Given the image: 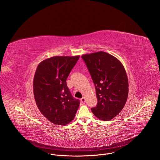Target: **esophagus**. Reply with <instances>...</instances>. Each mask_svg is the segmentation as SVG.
Segmentation results:
<instances>
[{
    "instance_id": "obj_1",
    "label": "esophagus",
    "mask_w": 160,
    "mask_h": 160,
    "mask_svg": "<svg viewBox=\"0 0 160 160\" xmlns=\"http://www.w3.org/2000/svg\"><path fill=\"white\" fill-rule=\"evenodd\" d=\"M81 102L82 103H83V104H85V98H84V97H83L82 99H81Z\"/></svg>"
}]
</instances>
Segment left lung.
Wrapping results in <instances>:
<instances>
[{
    "instance_id": "left-lung-1",
    "label": "left lung",
    "mask_w": 160,
    "mask_h": 160,
    "mask_svg": "<svg viewBox=\"0 0 160 160\" xmlns=\"http://www.w3.org/2000/svg\"><path fill=\"white\" fill-rule=\"evenodd\" d=\"M96 88L98 104L91 108L99 119L107 121L118 115L128 94L125 68L115 57L105 52L82 56Z\"/></svg>"
}]
</instances>
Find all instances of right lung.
<instances>
[{
    "mask_svg": "<svg viewBox=\"0 0 160 160\" xmlns=\"http://www.w3.org/2000/svg\"><path fill=\"white\" fill-rule=\"evenodd\" d=\"M80 56H55L42 61L33 79L36 104L51 122L66 125L72 121L80 105L68 88L66 80Z\"/></svg>",
    "mask_w": 160,
    "mask_h": 160,
    "instance_id": "right-lung-1",
    "label": "right lung"
}]
</instances>
